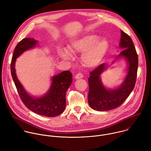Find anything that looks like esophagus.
<instances>
[{"label": "esophagus", "instance_id": "1", "mask_svg": "<svg viewBox=\"0 0 151 151\" xmlns=\"http://www.w3.org/2000/svg\"><path fill=\"white\" fill-rule=\"evenodd\" d=\"M83 77V75L82 74V73H78V74H76V75H75V78L76 79H81V78H82Z\"/></svg>", "mask_w": 151, "mask_h": 151}]
</instances>
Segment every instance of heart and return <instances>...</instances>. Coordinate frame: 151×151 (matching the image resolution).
<instances>
[{
  "mask_svg": "<svg viewBox=\"0 0 151 151\" xmlns=\"http://www.w3.org/2000/svg\"><path fill=\"white\" fill-rule=\"evenodd\" d=\"M109 43L106 38H100L95 34L82 36L73 40L69 46V50L62 49L59 51L60 56L65 60L72 58L70 53H82L81 62L89 68L97 66L106 54Z\"/></svg>",
  "mask_w": 151,
  "mask_h": 151,
  "instance_id": "b5f03b06",
  "label": "heart"
}]
</instances>
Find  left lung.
<instances>
[{"label":"left lung","instance_id":"obj_1","mask_svg":"<svg viewBox=\"0 0 151 151\" xmlns=\"http://www.w3.org/2000/svg\"><path fill=\"white\" fill-rule=\"evenodd\" d=\"M119 47L123 50L116 56L111 65L118 60L124 59L127 64V73L122 82L114 88H108L102 82V74L108 65L102 63L90 73L88 78V104L97 111H107L121 105L133 91L137 79L138 58L132 40L121 30Z\"/></svg>","mask_w":151,"mask_h":151}]
</instances>
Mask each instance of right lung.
Here are the masks:
<instances>
[{
    "instance_id": "obj_1",
    "label": "right lung",
    "mask_w": 151,
    "mask_h": 151,
    "mask_svg": "<svg viewBox=\"0 0 151 151\" xmlns=\"http://www.w3.org/2000/svg\"><path fill=\"white\" fill-rule=\"evenodd\" d=\"M38 41L34 38H24L16 45L12 59L11 74L18 93L25 106L31 111L47 117L61 114L66 107V92L72 82V74L68 70L51 77L47 92L40 96H35L27 92L19 81L15 69L16 59L23 52L35 48Z\"/></svg>"
}]
</instances>
